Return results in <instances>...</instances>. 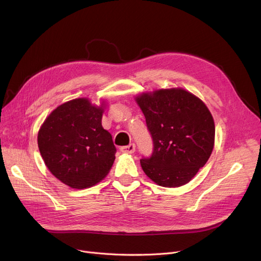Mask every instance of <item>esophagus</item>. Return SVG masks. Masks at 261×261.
I'll return each mask as SVG.
<instances>
[{"label": "esophagus", "mask_w": 261, "mask_h": 261, "mask_svg": "<svg viewBox=\"0 0 261 261\" xmlns=\"http://www.w3.org/2000/svg\"><path fill=\"white\" fill-rule=\"evenodd\" d=\"M120 151L123 153H128V154H132L135 152V145L134 144H130L129 146H123L120 148Z\"/></svg>", "instance_id": "34e87169"}]
</instances>
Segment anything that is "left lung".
Instances as JSON below:
<instances>
[{
	"label": "left lung",
	"mask_w": 261,
	"mask_h": 261,
	"mask_svg": "<svg viewBox=\"0 0 261 261\" xmlns=\"http://www.w3.org/2000/svg\"><path fill=\"white\" fill-rule=\"evenodd\" d=\"M153 140V153L141 166L155 184L174 188L188 182L208 161L215 121L198 96L182 88L142 92L134 97Z\"/></svg>",
	"instance_id": "obj_1"
}]
</instances>
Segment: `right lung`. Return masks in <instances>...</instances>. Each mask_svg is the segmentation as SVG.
<instances>
[{"label": "right lung", "mask_w": 261, "mask_h": 261, "mask_svg": "<svg viewBox=\"0 0 261 261\" xmlns=\"http://www.w3.org/2000/svg\"><path fill=\"white\" fill-rule=\"evenodd\" d=\"M107 107L82 97L68 100L45 118L38 132V147L50 173L71 188L99 183L112 168L116 148L102 128Z\"/></svg>", "instance_id": "obj_1"}]
</instances>
